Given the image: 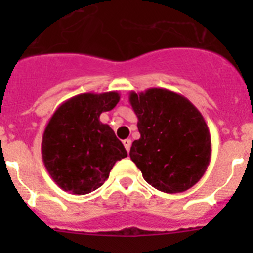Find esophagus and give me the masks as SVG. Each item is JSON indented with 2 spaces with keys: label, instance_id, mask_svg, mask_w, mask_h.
I'll return each instance as SVG.
<instances>
[{
  "label": "esophagus",
  "instance_id": "34e87169",
  "mask_svg": "<svg viewBox=\"0 0 253 253\" xmlns=\"http://www.w3.org/2000/svg\"><path fill=\"white\" fill-rule=\"evenodd\" d=\"M123 144H124V147H125V149H126V152L130 151V146H131V140L130 139L123 140Z\"/></svg>",
  "mask_w": 253,
  "mask_h": 253
}]
</instances>
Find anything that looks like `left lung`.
Listing matches in <instances>:
<instances>
[{
  "mask_svg": "<svg viewBox=\"0 0 253 253\" xmlns=\"http://www.w3.org/2000/svg\"><path fill=\"white\" fill-rule=\"evenodd\" d=\"M140 138L131 144V161L143 178L167 194L186 191L204 176L211 139L202 113L185 96L166 88L129 93Z\"/></svg>",
  "mask_w": 253,
  "mask_h": 253,
  "instance_id": "left-lung-1",
  "label": "left lung"
}]
</instances>
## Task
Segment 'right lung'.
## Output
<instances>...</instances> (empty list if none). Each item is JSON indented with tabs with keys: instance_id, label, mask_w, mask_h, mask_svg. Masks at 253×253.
Segmentation results:
<instances>
[{
	"instance_id": "add662e5",
	"label": "right lung",
	"mask_w": 253,
	"mask_h": 253,
	"mask_svg": "<svg viewBox=\"0 0 253 253\" xmlns=\"http://www.w3.org/2000/svg\"><path fill=\"white\" fill-rule=\"evenodd\" d=\"M116 91L80 93L51 115L42 140L46 171L62 190L73 195L95 191L109 177L116 161L128 156L113 129L100 115L119 102Z\"/></svg>"
}]
</instances>
